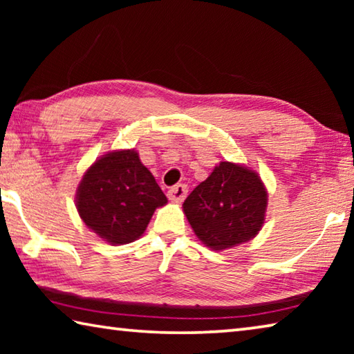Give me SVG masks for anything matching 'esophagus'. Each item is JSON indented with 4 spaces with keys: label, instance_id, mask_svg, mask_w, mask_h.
<instances>
[{
    "label": "esophagus",
    "instance_id": "1",
    "mask_svg": "<svg viewBox=\"0 0 354 354\" xmlns=\"http://www.w3.org/2000/svg\"><path fill=\"white\" fill-rule=\"evenodd\" d=\"M187 195V185L185 184H176L169 190V198L171 201H183Z\"/></svg>",
    "mask_w": 354,
    "mask_h": 354
}]
</instances>
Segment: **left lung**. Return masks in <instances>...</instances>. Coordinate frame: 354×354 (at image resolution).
Here are the masks:
<instances>
[{
  "instance_id": "left-lung-1",
  "label": "left lung",
  "mask_w": 354,
  "mask_h": 354,
  "mask_svg": "<svg viewBox=\"0 0 354 354\" xmlns=\"http://www.w3.org/2000/svg\"><path fill=\"white\" fill-rule=\"evenodd\" d=\"M267 201V189L254 170L223 160L192 190L183 209L200 242L221 251L257 236Z\"/></svg>"
}]
</instances>
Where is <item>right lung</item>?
Returning a JSON list of instances; mask_svg holds the SVG:
<instances>
[{"label":"right lung","mask_w":354,"mask_h":354,"mask_svg":"<svg viewBox=\"0 0 354 354\" xmlns=\"http://www.w3.org/2000/svg\"><path fill=\"white\" fill-rule=\"evenodd\" d=\"M167 196L136 149L106 153L88 167L76 190L84 223L111 245H124L145 232Z\"/></svg>","instance_id":"1"}]
</instances>
